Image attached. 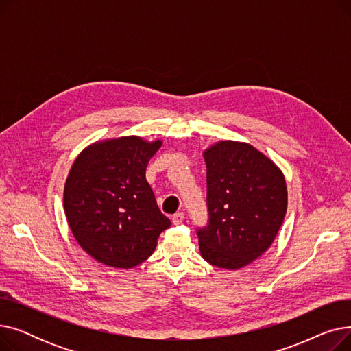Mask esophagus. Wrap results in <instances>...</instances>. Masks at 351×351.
Listing matches in <instances>:
<instances>
[{"mask_svg": "<svg viewBox=\"0 0 351 351\" xmlns=\"http://www.w3.org/2000/svg\"><path fill=\"white\" fill-rule=\"evenodd\" d=\"M183 220H185V213L183 212H178V213H175L173 216H172V222H173V225H180Z\"/></svg>", "mask_w": 351, "mask_h": 351, "instance_id": "obj_1", "label": "esophagus"}]
</instances>
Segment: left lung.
<instances>
[{
  "mask_svg": "<svg viewBox=\"0 0 351 351\" xmlns=\"http://www.w3.org/2000/svg\"><path fill=\"white\" fill-rule=\"evenodd\" d=\"M208 223L197 228L204 259L236 270L273 243L287 209L286 182L267 156L249 143L222 141L204 154Z\"/></svg>",
  "mask_w": 351,
  "mask_h": 351,
  "instance_id": "left-lung-1",
  "label": "left lung"
}]
</instances>
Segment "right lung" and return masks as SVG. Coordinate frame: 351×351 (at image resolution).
Returning a JSON list of instances; mask_svg holds the SVG:
<instances>
[{"label": "right lung", "mask_w": 351, "mask_h": 351, "mask_svg": "<svg viewBox=\"0 0 351 351\" xmlns=\"http://www.w3.org/2000/svg\"><path fill=\"white\" fill-rule=\"evenodd\" d=\"M162 142L125 136L94 143L75 159L64 189L68 225L95 261L121 269L149 257L171 220L145 173Z\"/></svg>", "instance_id": "right-lung-1"}]
</instances>
